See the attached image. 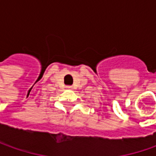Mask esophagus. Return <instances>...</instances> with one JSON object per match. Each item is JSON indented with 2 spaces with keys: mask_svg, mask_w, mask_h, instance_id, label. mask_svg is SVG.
<instances>
[{
  "mask_svg": "<svg viewBox=\"0 0 156 156\" xmlns=\"http://www.w3.org/2000/svg\"><path fill=\"white\" fill-rule=\"evenodd\" d=\"M68 88H69V89H71V88H72V87H70V86H68Z\"/></svg>",
  "mask_w": 156,
  "mask_h": 156,
  "instance_id": "1",
  "label": "esophagus"
}]
</instances>
